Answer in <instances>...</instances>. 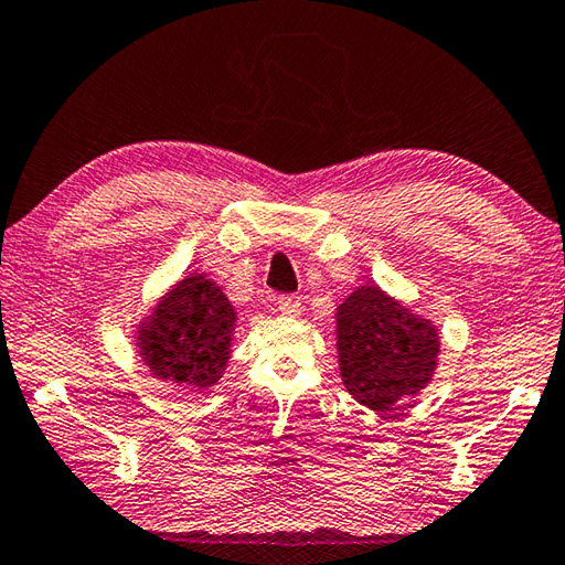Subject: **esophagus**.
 <instances>
[{
    "mask_svg": "<svg viewBox=\"0 0 565 565\" xmlns=\"http://www.w3.org/2000/svg\"><path fill=\"white\" fill-rule=\"evenodd\" d=\"M276 306H279V311L286 313V317H296V313L301 311V296L281 294L279 299H276Z\"/></svg>",
    "mask_w": 565,
    "mask_h": 565,
    "instance_id": "obj_1",
    "label": "esophagus"
}]
</instances>
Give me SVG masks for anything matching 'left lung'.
<instances>
[{"label":"left lung","mask_w":565,"mask_h":565,"mask_svg":"<svg viewBox=\"0 0 565 565\" xmlns=\"http://www.w3.org/2000/svg\"><path fill=\"white\" fill-rule=\"evenodd\" d=\"M341 379L371 411H391L434 376L438 333L379 286H361L337 311Z\"/></svg>","instance_id":"8db88e82"}]
</instances>
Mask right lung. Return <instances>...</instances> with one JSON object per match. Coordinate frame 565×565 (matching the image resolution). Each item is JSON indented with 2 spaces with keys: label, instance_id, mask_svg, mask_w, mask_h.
I'll list each match as a JSON object with an SVG mask.
<instances>
[{
  "label": "right lung",
  "instance_id": "1",
  "mask_svg": "<svg viewBox=\"0 0 565 565\" xmlns=\"http://www.w3.org/2000/svg\"><path fill=\"white\" fill-rule=\"evenodd\" d=\"M234 306L214 281L196 274L179 281L154 317L141 323L139 351L151 374L189 388L222 379L234 331Z\"/></svg>",
  "mask_w": 565,
  "mask_h": 565
}]
</instances>
